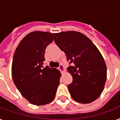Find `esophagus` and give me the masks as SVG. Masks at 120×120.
Here are the masks:
<instances>
[{"label": "esophagus", "mask_w": 120, "mask_h": 120, "mask_svg": "<svg viewBox=\"0 0 120 120\" xmlns=\"http://www.w3.org/2000/svg\"><path fill=\"white\" fill-rule=\"evenodd\" d=\"M58 69L60 70V71H62V72H63V71H64V70H65V69H64V65H62V64H60V66H59V67H58Z\"/></svg>", "instance_id": "1"}]
</instances>
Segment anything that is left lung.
<instances>
[{"instance_id": "left-lung-1", "label": "left lung", "mask_w": 120, "mask_h": 120, "mask_svg": "<svg viewBox=\"0 0 120 120\" xmlns=\"http://www.w3.org/2000/svg\"><path fill=\"white\" fill-rule=\"evenodd\" d=\"M54 41L73 66L67 68L73 82L68 85L71 98L80 103L97 100L104 89L106 65L94 43L82 33L67 31L53 34Z\"/></svg>"}]
</instances>
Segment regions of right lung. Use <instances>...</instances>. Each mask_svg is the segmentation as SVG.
<instances>
[{
  "label": "right lung",
  "mask_w": 120,
  "mask_h": 120,
  "mask_svg": "<svg viewBox=\"0 0 120 120\" xmlns=\"http://www.w3.org/2000/svg\"><path fill=\"white\" fill-rule=\"evenodd\" d=\"M53 40L52 33H29L20 41L13 57L14 84L25 99L37 106L52 102L60 84L61 73L58 69L43 67L45 49Z\"/></svg>",
  "instance_id": "add662e5"
}]
</instances>
